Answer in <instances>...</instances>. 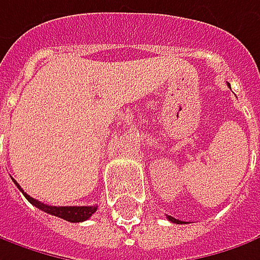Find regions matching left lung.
Returning <instances> with one entry per match:
<instances>
[{
  "instance_id": "left-lung-1",
  "label": "left lung",
  "mask_w": 260,
  "mask_h": 260,
  "mask_svg": "<svg viewBox=\"0 0 260 260\" xmlns=\"http://www.w3.org/2000/svg\"><path fill=\"white\" fill-rule=\"evenodd\" d=\"M167 218H169V221H172V222H176V224H182V221L176 220V218H173V217H170V215H167Z\"/></svg>"
}]
</instances>
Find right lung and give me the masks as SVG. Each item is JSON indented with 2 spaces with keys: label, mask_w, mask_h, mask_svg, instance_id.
<instances>
[{
  "label": "right lung",
  "mask_w": 260,
  "mask_h": 260,
  "mask_svg": "<svg viewBox=\"0 0 260 260\" xmlns=\"http://www.w3.org/2000/svg\"><path fill=\"white\" fill-rule=\"evenodd\" d=\"M13 182L21 190V193L26 197V199H27L31 205H35L36 208L42 209L43 212L55 215L58 218H62L65 221H70V222H81V221L88 220L96 212L97 207H52V205H45L43 202H40L38 199L28 197L27 193L21 189V186L18 185L14 179H13Z\"/></svg>",
  "instance_id": "right-lung-1"
}]
</instances>
